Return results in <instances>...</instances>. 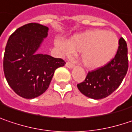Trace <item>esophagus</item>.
<instances>
[{"label": "esophagus", "mask_w": 132, "mask_h": 132, "mask_svg": "<svg viewBox=\"0 0 132 132\" xmlns=\"http://www.w3.org/2000/svg\"><path fill=\"white\" fill-rule=\"evenodd\" d=\"M66 66L67 68H69V69H72V68L74 67V64H72V63H70V62H66Z\"/></svg>", "instance_id": "obj_1"}]
</instances>
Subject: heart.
I'll use <instances>...</instances> for the list:
<instances>
[{"label":"heart","mask_w":132,"mask_h":132,"mask_svg":"<svg viewBox=\"0 0 132 132\" xmlns=\"http://www.w3.org/2000/svg\"><path fill=\"white\" fill-rule=\"evenodd\" d=\"M54 44L66 56L80 52L84 66L90 69H97L113 60L118 51L119 41L113 31L96 29L73 35L67 42L56 38Z\"/></svg>","instance_id":"1"}]
</instances>
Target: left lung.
Masks as SVG:
<instances>
[{"mask_svg": "<svg viewBox=\"0 0 132 132\" xmlns=\"http://www.w3.org/2000/svg\"><path fill=\"white\" fill-rule=\"evenodd\" d=\"M118 51L113 60L105 66L89 72L83 82L77 85L85 96L94 100L106 97L116 90L125 78L128 68V47L123 38H120Z\"/></svg>", "mask_w": 132, "mask_h": 132, "instance_id": "obj_1", "label": "left lung"}]
</instances>
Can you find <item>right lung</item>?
Instances as JSON below:
<instances>
[{
	"label": "right lung",
	"instance_id": "add662e5",
	"mask_svg": "<svg viewBox=\"0 0 132 132\" xmlns=\"http://www.w3.org/2000/svg\"><path fill=\"white\" fill-rule=\"evenodd\" d=\"M48 27L29 23L9 38L4 56V72L10 88L19 96L33 99L48 88L55 70L66 63L60 58L39 54Z\"/></svg>",
	"mask_w": 132,
	"mask_h": 132
}]
</instances>
